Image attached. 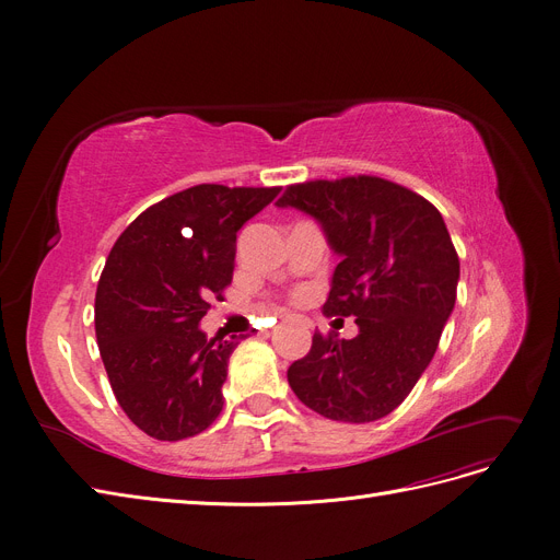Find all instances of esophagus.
<instances>
[{
  "label": "esophagus",
  "instance_id": "obj_1",
  "mask_svg": "<svg viewBox=\"0 0 560 560\" xmlns=\"http://www.w3.org/2000/svg\"><path fill=\"white\" fill-rule=\"evenodd\" d=\"M281 317H288V315H281Z\"/></svg>",
  "mask_w": 560,
  "mask_h": 560
}]
</instances>
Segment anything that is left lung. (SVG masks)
<instances>
[{
	"instance_id": "obj_1",
	"label": "left lung",
	"mask_w": 560,
	"mask_h": 560,
	"mask_svg": "<svg viewBox=\"0 0 560 560\" xmlns=\"http://www.w3.org/2000/svg\"><path fill=\"white\" fill-rule=\"evenodd\" d=\"M279 209L313 218L340 256L327 315H357L359 336L315 331L288 370L302 404L336 422L386 418L429 368L456 304L460 262L433 203L378 176L290 186Z\"/></svg>"
}]
</instances>
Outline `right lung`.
<instances>
[{"mask_svg":"<svg viewBox=\"0 0 560 560\" xmlns=\"http://www.w3.org/2000/svg\"><path fill=\"white\" fill-rule=\"evenodd\" d=\"M277 195L201 184L150 206L113 245L95 334L117 404L147 435L184 440L220 416L229 357L247 336L209 340L199 322L231 283L235 233Z\"/></svg>","mask_w":560,"mask_h":560,"instance_id":"1","label":"right lung"}]
</instances>
